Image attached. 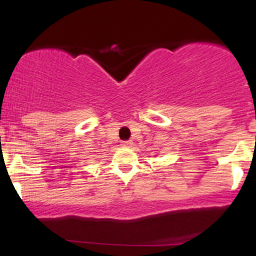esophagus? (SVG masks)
Returning <instances> with one entry per match:
<instances>
[{
    "mask_svg": "<svg viewBox=\"0 0 256 256\" xmlns=\"http://www.w3.org/2000/svg\"><path fill=\"white\" fill-rule=\"evenodd\" d=\"M122 146H132V144H134V142L132 140H122Z\"/></svg>",
    "mask_w": 256,
    "mask_h": 256,
    "instance_id": "34e87169",
    "label": "esophagus"
}]
</instances>
